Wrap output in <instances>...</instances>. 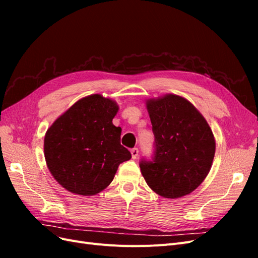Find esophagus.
Here are the masks:
<instances>
[{"mask_svg": "<svg viewBox=\"0 0 258 258\" xmlns=\"http://www.w3.org/2000/svg\"><path fill=\"white\" fill-rule=\"evenodd\" d=\"M131 156H132V158L136 159L138 156H139V148H137V147L132 148V150H131Z\"/></svg>", "mask_w": 258, "mask_h": 258, "instance_id": "esophagus-1", "label": "esophagus"}]
</instances>
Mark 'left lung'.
Listing matches in <instances>:
<instances>
[{
    "label": "left lung",
    "instance_id": "left-lung-1",
    "mask_svg": "<svg viewBox=\"0 0 258 258\" xmlns=\"http://www.w3.org/2000/svg\"><path fill=\"white\" fill-rule=\"evenodd\" d=\"M146 107L155 142L152 158L140 161L142 175L162 197L188 195L204 182L212 166V130L197 108L179 96L148 100Z\"/></svg>",
    "mask_w": 258,
    "mask_h": 258
}]
</instances>
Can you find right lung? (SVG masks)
I'll use <instances>...</instances> for the list:
<instances>
[{"instance_id":"1","label":"right lung","mask_w":258,"mask_h":258,"mask_svg":"<svg viewBox=\"0 0 258 258\" xmlns=\"http://www.w3.org/2000/svg\"><path fill=\"white\" fill-rule=\"evenodd\" d=\"M117 111L114 101L91 95L77 101L46 132V163L69 191L83 196L100 192L120 163L131 158L120 144L121 128L112 122Z\"/></svg>"}]
</instances>
